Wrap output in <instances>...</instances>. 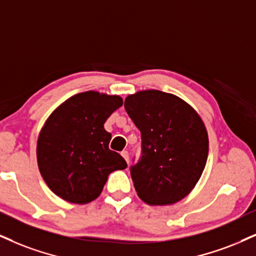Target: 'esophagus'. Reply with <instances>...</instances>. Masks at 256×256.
Returning a JSON list of instances; mask_svg holds the SVG:
<instances>
[{
  "label": "esophagus",
  "mask_w": 256,
  "mask_h": 256,
  "mask_svg": "<svg viewBox=\"0 0 256 256\" xmlns=\"http://www.w3.org/2000/svg\"><path fill=\"white\" fill-rule=\"evenodd\" d=\"M121 156H123V159L127 162V164H129V154H128L127 150H123V152H121Z\"/></svg>",
  "instance_id": "1"
}]
</instances>
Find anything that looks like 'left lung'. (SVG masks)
I'll list each match as a JSON object with an SVG mask.
<instances>
[{
    "instance_id": "8db88e82",
    "label": "left lung",
    "mask_w": 256,
    "mask_h": 256,
    "mask_svg": "<svg viewBox=\"0 0 256 256\" xmlns=\"http://www.w3.org/2000/svg\"><path fill=\"white\" fill-rule=\"evenodd\" d=\"M124 109L141 132V156L130 166L138 196L150 205L182 200L200 180L209 153L200 115L179 97L159 90L130 94Z\"/></svg>"
}]
</instances>
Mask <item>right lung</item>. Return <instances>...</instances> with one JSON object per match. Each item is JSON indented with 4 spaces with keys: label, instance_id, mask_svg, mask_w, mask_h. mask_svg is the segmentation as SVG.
I'll use <instances>...</instances> for the list:
<instances>
[{
    "label": "right lung",
    "instance_id": "right-lung-1",
    "mask_svg": "<svg viewBox=\"0 0 256 256\" xmlns=\"http://www.w3.org/2000/svg\"><path fill=\"white\" fill-rule=\"evenodd\" d=\"M123 104L120 96L86 91L51 114L38 138V165L44 180L70 203H90L100 194L109 173L127 162L109 150L104 123Z\"/></svg>",
    "mask_w": 256,
    "mask_h": 256
}]
</instances>
